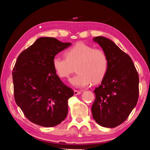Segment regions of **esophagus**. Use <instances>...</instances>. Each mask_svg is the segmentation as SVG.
<instances>
[{
    "mask_svg": "<svg viewBox=\"0 0 150 150\" xmlns=\"http://www.w3.org/2000/svg\"><path fill=\"white\" fill-rule=\"evenodd\" d=\"M81 91L74 90V94L75 95H79V94H81Z\"/></svg>",
    "mask_w": 150,
    "mask_h": 150,
    "instance_id": "1",
    "label": "esophagus"
}]
</instances>
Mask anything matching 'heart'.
<instances>
[{"label": "heart", "mask_w": 150, "mask_h": 150, "mask_svg": "<svg viewBox=\"0 0 150 150\" xmlns=\"http://www.w3.org/2000/svg\"><path fill=\"white\" fill-rule=\"evenodd\" d=\"M65 59L55 56L52 59L54 69L61 79H67L74 73L78 74L70 79L75 88H83L91 82H101L108 69V57L103 50L93 48L88 44L79 42L67 50Z\"/></svg>", "instance_id": "heart-1"}]
</instances>
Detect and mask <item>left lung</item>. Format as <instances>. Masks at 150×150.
Masks as SVG:
<instances>
[{
    "label": "left lung",
    "instance_id": "8db88e82",
    "mask_svg": "<svg viewBox=\"0 0 150 150\" xmlns=\"http://www.w3.org/2000/svg\"><path fill=\"white\" fill-rule=\"evenodd\" d=\"M108 59V69L100 86L95 89L91 106L93 119L100 126L114 128L128 118L139 97V75L132 59L105 37L93 38Z\"/></svg>",
    "mask_w": 150,
    "mask_h": 150
}]
</instances>
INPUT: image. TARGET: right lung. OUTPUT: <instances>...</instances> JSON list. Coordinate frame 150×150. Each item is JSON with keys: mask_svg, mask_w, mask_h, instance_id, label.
<instances>
[{"mask_svg": "<svg viewBox=\"0 0 150 150\" xmlns=\"http://www.w3.org/2000/svg\"><path fill=\"white\" fill-rule=\"evenodd\" d=\"M71 45L54 38H40L17 58L13 70L15 100L33 123L54 127L67 117L68 100L74 92L56 74L52 59Z\"/></svg>", "mask_w": 150, "mask_h": 150, "instance_id": "add662e5", "label": "right lung"}]
</instances>
